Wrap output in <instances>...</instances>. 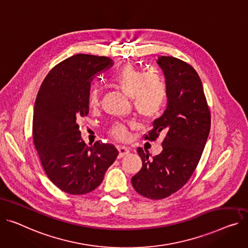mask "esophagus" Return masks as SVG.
Wrapping results in <instances>:
<instances>
[{
	"mask_svg": "<svg viewBox=\"0 0 248 248\" xmlns=\"http://www.w3.org/2000/svg\"><path fill=\"white\" fill-rule=\"evenodd\" d=\"M118 150H119V157H123V156H124V155H126L127 154H129V148L128 147H126V146H124V145H119V147H118Z\"/></svg>",
	"mask_w": 248,
	"mask_h": 248,
	"instance_id": "obj_1",
	"label": "esophagus"
}]
</instances>
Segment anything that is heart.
Instances as JSON below:
<instances>
[{
    "instance_id": "heart-1",
    "label": "heart",
    "mask_w": 248,
    "mask_h": 248,
    "mask_svg": "<svg viewBox=\"0 0 248 248\" xmlns=\"http://www.w3.org/2000/svg\"><path fill=\"white\" fill-rule=\"evenodd\" d=\"M111 81L125 95L131 98L136 111L143 119H152L159 112L167 98V85L157 74L144 73L133 64H125L111 77ZM88 104L92 108L100 105V93L93 89L88 96ZM110 135L124 140L127 137V129L122 124H113Z\"/></svg>"
}]
</instances>
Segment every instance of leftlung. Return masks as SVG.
Masks as SVG:
<instances>
[{
  "label": "left lung",
  "instance_id": "8db88e82",
  "mask_svg": "<svg viewBox=\"0 0 248 248\" xmlns=\"http://www.w3.org/2000/svg\"><path fill=\"white\" fill-rule=\"evenodd\" d=\"M167 85V108L153 124L145 140L164 135L162 152L148 159L140 147L142 168L131 185L147 199L161 200L183 187L197 167L210 130V112L200 76L190 64L173 57H159Z\"/></svg>",
  "mask_w": 248,
  "mask_h": 248
}]
</instances>
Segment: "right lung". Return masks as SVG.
Returning a JSON list of instances; mask_svg holds the SVG:
<instances>
[{
    "label": "right lung",
    "mask_w": 248,
    "mask_h": 248,
    "mask_svg": "<svg viewBox=\"0 0 248 248\" xmlns=\"http://www.w3.org/2000/svg\"><path fill=\"white\" fill-rule=\"evenodd\" d=\"M112 64L107 57L73 56L52 69L39 90L32 115L34 144L49 180L67 193L95 189L119 155L109 143L87 145L78 125L89 113L92 80Z\"/></svg>",
    "instance_id": "right-lung-1"
}]
</instances>
